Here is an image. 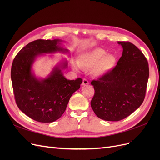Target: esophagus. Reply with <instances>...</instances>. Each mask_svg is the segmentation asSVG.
Here are the masks:
<instances>
[{
    "label": "esophagus",
    "instance_id": "esophagus-1",
    "mask_svg": "<svg viewBox=\"0 0 160 160\" xmlns=\"http://www.w3.org/2000/svg\"><path fill=\"white\" fill-rule=\"evenodd\" d=\"M89 83V81L87 79H83V83H82V85H88Z\"/></svg>",
    "mask_w": 160,
    "mask_h": 160
}]
</instances>
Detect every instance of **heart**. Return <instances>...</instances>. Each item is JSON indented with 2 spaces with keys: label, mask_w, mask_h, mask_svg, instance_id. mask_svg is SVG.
<instances>
[{
  "label": "heart",
  "mask_w": 160,
  "mask_h": 160,
  "mask_svg": "<svg viewBox=\"0 0 160 160\" xmlns=\"http://www.w3.org/2000/svg\"><path fill=\"white\" fill-rule=\"evenodd\" d=\"M105 52L101 48L85 52L79 57L77 63H73V67L75 69H93L95 75L102 76L113 68L115 62V57L111 54H105Z\"/></svg>",
  "instance_id": "obj_1"
}]
</instances>
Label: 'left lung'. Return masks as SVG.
Wrapping results in <instances>:
<instances>
[{
  "mask_svg": "<svg viewBox=\"0 0 160 160\" xmlns=\"http://www.w3.org/2000/svg\"><path fill=\"white\" fill-rule=\"evenodd\" d=\"M123 47L117 65L93 80L95 94L91 101L100 119L118 122L139 108L144 100L149 78L148 62L143 52L128 41H118Z\"/></svg>",
  "mask_w": 160,
  "mask_h": 160,
  "instance_id": "8db88e82",
  "label": "left lung"
}]
</instances>
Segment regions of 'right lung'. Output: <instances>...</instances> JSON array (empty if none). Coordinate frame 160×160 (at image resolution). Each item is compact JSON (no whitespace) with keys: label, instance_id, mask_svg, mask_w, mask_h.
I'll return each mask as SVG.
<instances>
[{"label":"right lung","instance_id":"1","mask_svg":"<svg viewBox=\"0 0 160 160\" xmlns=\"http://www.w3.org/2000/svg\"><path fill=\"white\" fill-rule=\"evenodd\" d=\"M59 39H38L29 42L14 57L11 80L16 103L28 117L41 123H51L63 114L71 95L80 88L83 79L68 80L62 69L65 61L57 65L45 79H37L32 72L36 57L45 53L68 52L59 46Z\"/></svg>","mask_w":160,"mask_h":160}]
</instances>
